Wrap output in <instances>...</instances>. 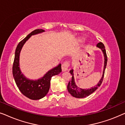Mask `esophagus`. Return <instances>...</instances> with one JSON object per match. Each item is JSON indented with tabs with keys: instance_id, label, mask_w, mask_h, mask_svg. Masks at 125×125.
<instances>
[{
	"instance_id": "34e87169",
	"label": "esophagus",
	"mask_w": 125,
	"mask_h": 125,
	"mask_svg": "<svg viewBox=\"0 0 125 125\" xmlns=\"http://www.w3.org/2000/svg\"><path fill=\"white\" fill-rule=\"evenodd\" d=\"M69 64L68 62H65L63 63L61 65V69H62V72H65L68 69V68H69Z\"/></svg>"
}]
</instances>
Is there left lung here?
Segmentation results:
<instances>
[{
    "label": "left lung",
    "instance_id": "8db88e82",
    "mask_svg": "<svg viewBox=\"0 0 125 125\" xmlns=\"http://www.w3.org/2000/svg\"><path fill=\"white\" fill-rule=\"evenodd\" d=\"M96 47L98 48L99 49H100L101 50L102 53L104 54V69L103 72H102V75L100 81H98V83L97 84H96L95 86H94L90 89H83L77 86V85L76 84L74 77V72H73V69H71L69 71L70 73L72 75V80L69 82L68 83V86H67V89L69 92V93L72 95L73 97H76V98H85V97H88L90 94H91L92 93H93L95 90H96L99 86H100L101 84L102 83V82L103 81L104 73H105V70L106 66L107 64V55L106 53V51L105 49V46L102 42H98L97 44Z\"/></svg>",
    "mask_w": 125,
    "mask_h": 125
}]
</instances>
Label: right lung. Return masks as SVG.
<instances>
[{"label":"right lung","instance_id":"1","mask_svg":"<svg viewBox=\"0 0 125 125\" xmlns=\"http://www.w3.org/2000/svg\"><path fill=\"white\" fill-rule=\"evenodd\" d=\"M45 31L37 29L27 36L17 46L15 53V59L12 67V74L19 89L23 95L33 100H40L47 95L50 88L51 80L52 76L61 72V64L49 70L43 76L37 80H31L22 73L20 68V54L25 42L32 36L42 33Z\"/></svg>","mask_w":125,"mask_h":125}]
</instances>
